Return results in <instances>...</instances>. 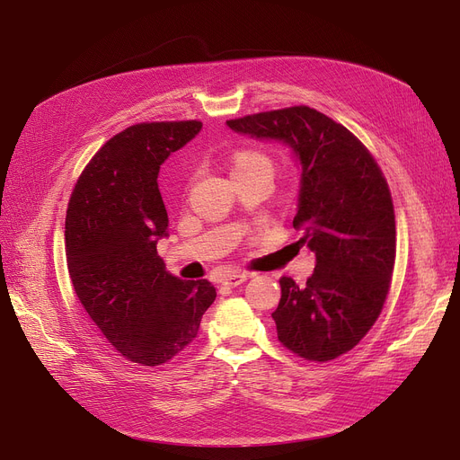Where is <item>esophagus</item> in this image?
<instances>
[{
	"label": "esophagus",
	"instance_id": "esophagus-1",
	"mask_svg": "<svg viewBox=\"0 0 460 460\" xmlns=\"http://www.w3.org/2000/svg\"><path fill=\"white\" fill-rule=\"evenodd\" d=\"M248 278H250L248 272H229L222 278V284L227 288H238L241 284H244Z\"/></svg>",
	"mask_w": 460,
	"mask_h": 460
}]
</instances>
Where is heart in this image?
Masks as SVG:
<instances>
[{"mask_svg":"<svg viewBox=\"0 0 460 460\" xmlns=\"http://www.w3.org/2000/svg\"><path fill=\"white\" fill-rule=\"evenodd\" d=\"M231 165H233V172L248 169V167L270 169V159L263 152H257V150H238L231 157Z\"/></svg>","mask_w":460,"mask_h":460,"instance_id":"heart-1","label":"heart"}]
</instances>
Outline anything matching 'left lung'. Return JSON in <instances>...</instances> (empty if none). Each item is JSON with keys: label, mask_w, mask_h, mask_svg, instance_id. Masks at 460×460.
Listing matches in <instances>:
<instances>
[{"label": "left lung", "mask_w": 460, "mask_h": 460, "mask_svg": "<svg viewBox=\"0 0 460 460\" xmlns=\"http://www.w3.org/2000/svg\"><path fill=\"white\" fill-rule=\"evenodd\" d=\"M259 141H282L301 169L293 227L315 255L306 284L279 278L272 312L278 341L306 361L325 363L355 348L389 293L396 253L394 210L376 159L358 138L310 107L227 119Z\"/></svg>", "instance_id": "obj_1"}]
</instances>
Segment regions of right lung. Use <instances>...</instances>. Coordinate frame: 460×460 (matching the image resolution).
Masks as SVG:
<instances>
[{
  "instance_id": "1",
  "label": "right lung",
  "mask_w": 460,
  "mask_h": 460,
  "mask_svg": "<svg viewBox=\"0 0 460 460\" xmlns=\"http://www.w3.org/2000/svg\"><path fill=\"white\" fill-rule=\"evenodd\" d=\"M197 119L135 124L114 135L83 171L66 217V255L78 301L107 341L143 367L186 349L214 303L208 279L165 270L155 244L169 217L159 167L201 131Z\"/></svg>"
}]
</instances>
